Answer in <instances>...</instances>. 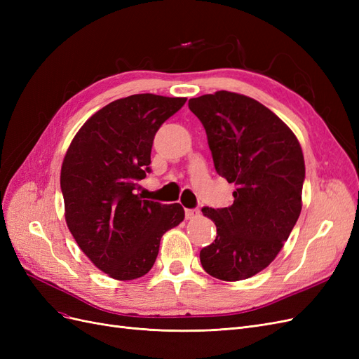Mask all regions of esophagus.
<instances>
[{"label":"esophagus","instance_id":"esophagus-1","mask_svg":"<svg viewBox=\"0 0 359 359\" xmlns=\"http://www.w3.org/2000/svg\"><path fill=\"white\" fill-rule=\"evenodd\" d=\"M199 214H201L199 210H186V219L193 220L196 219V217H199Z\"/></svg>","mask_w":359,"mask_h":359}]
</instances>
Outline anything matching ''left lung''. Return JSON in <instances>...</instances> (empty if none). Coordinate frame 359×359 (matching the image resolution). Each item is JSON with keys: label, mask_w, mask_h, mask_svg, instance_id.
<instances>
[{"label": "left lung", "mask_w": 359, "mask_h": 359, "mask_svg": "<svg viewBox=\"0 0 359 359\" xmlns=\"http://www.w3.org/2000/svg\"><path fill=\"white\" fill-rule=\"evenodd\" d=\"M189 107L205 127L215 172L236 186L231 206L202 210L217 236L201 250V264L223 281L250 278L277 257L301 214V145L252 97L217 91L190 99Z\"/></svg>", "instance_id": "1"}]
</instances>
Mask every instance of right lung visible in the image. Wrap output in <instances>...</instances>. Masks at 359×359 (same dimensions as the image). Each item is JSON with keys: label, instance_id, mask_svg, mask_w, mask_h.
<instances>
[{"label": "right lung", "instance_id": "add662e5", "mask_svg": "<svg viewBox=\"0 0 359 359\" xmlns=\"http://www.w3.org/2000/svg\"><path fill=\"white\" fill-rule=\"evenodd\" d=\"M186 97L133 94L102 107L73 137L61 166L64 215L85 256L115 280L153 268L161 236L184 220L180 203L136 194L160 126Z\"/></svg>", "mask_w": 359, "mask_h": 359}]
</instances>
